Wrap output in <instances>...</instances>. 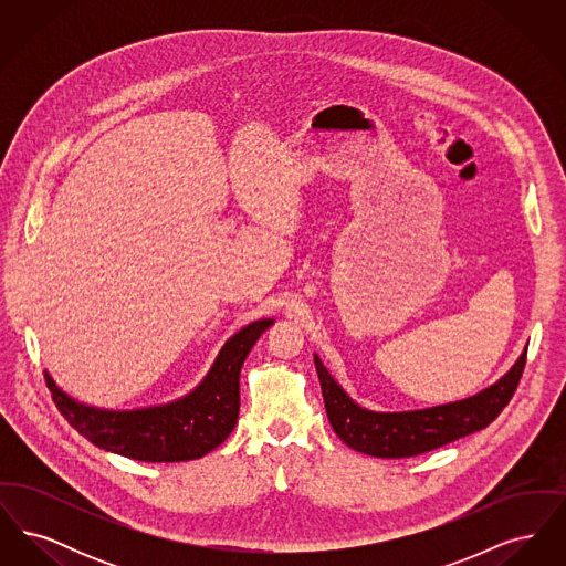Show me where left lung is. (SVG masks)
Returning <instances> with one entry per match:
<instances>
[{
  "mask_svg": "<svg viewBox=\"0 0 566 566\" xmlns=\"http://www.w3.org/2000/svg\"><path fill=\"white\" fill-rule=\"evenodd\" d=\"M328 422L352 450L377 458H409L482 431L512 401L526 365V350L496 384L457 403L381 413L354 403L314 354Z\"/></svg>",
  "mask_w": 566,
  "mask_h": 566,
  "instance_id": "8db88e82",
  "label": "left lung"
}]
</instances>
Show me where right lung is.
Returning a JSON list of instances; mask_svg holds the SVG:
<instances>
[{"instance_id": "right-lung-1", "label": "right lung", "mask_w": 566, "mask_h": 566, "mask_svg": "<svg viewBox=\"0 0 566 566\" xmlns=\"http://www.w3.org/2000/svg\"><path fill=\"white\" fill-rule=\"evenodd\" d=\"M271 324L256 321L243 326L222 346L206 379L174 403L108 411L67 397L51 376L46 384L61 416L97 448L142 462L195 460L212 452L235 429L243 360Z\"/></svg>"}]
</instances>
